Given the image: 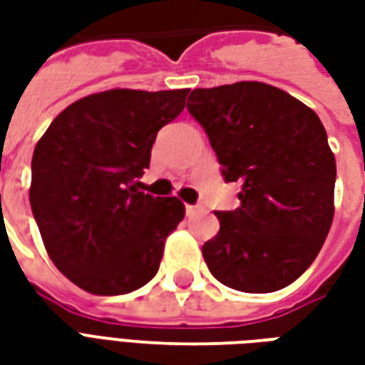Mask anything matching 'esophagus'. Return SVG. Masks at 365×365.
I'll return each instance as SVG.
<instances>
[{
	"label": "esophagus",
	"mask_w": 365,
	"mask_h": 365,
	"mask_svg": "<svg viewBox=\"0 0 365 365\" xmlns=\"http://www.w3.org/2000/svg\"><path fill=\"white\" fill-rule=\"evenodd\" d=\"M201 209H203V207H201V205H185V213H187V215H195V213H197V211H201Z\"/></svg>",
	"instance_id": "1"
}]
</instances>
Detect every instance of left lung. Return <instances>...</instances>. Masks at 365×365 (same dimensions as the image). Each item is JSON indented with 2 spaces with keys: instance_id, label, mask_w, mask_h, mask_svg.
Listing matches in <instances>:
<instances>
[{
  "instance_id": "left-lung-1",
  "label": "left lung",
  "mask_w": 365,
  "mask_h": 365,
  "mask_svg": "<svg viewBox=\"0 0 365 365\" xmlns=\"http://www.w3.org/2000/svg\"><path fill=\"white\" fill-rule=\"evenodd\" d=\"M187 111L222 180L240 185V205L215 211L221 229L203 245L207 268L245 293L287 287L321 252L334 217L336 162L321 119L262 82L193 90Z\"/></svg>"
}]
</instances>
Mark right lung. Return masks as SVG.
Returning <instances> with one entry per match:
<instances>
[{
  "instance_id": "add662e5",
  "label": "right lung",
  "mask_w": 365,
  "mask_h": 365,
  "mask_svg": "<svg viewBox=\"0 0 365 365\" xmlns=\"http://www.w3.org/2000/svg\"><path fill=\"white\" fill-rule=\"evenodd\" d=\"M190 90H109L76 101L46 128L31 162V209L54 266L96 295L150 282L180 199L136 190L158 130Z\"/></svg>"
}]
</instances>
